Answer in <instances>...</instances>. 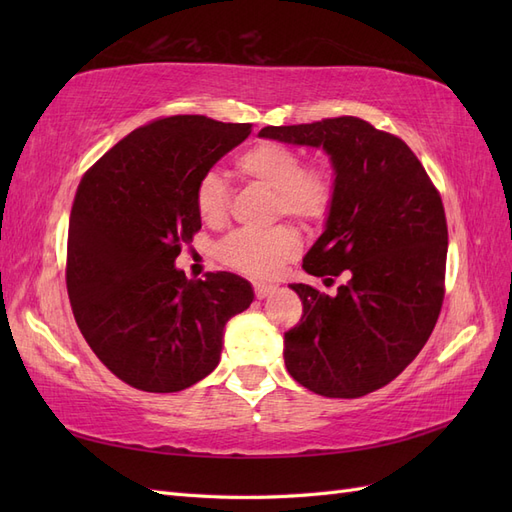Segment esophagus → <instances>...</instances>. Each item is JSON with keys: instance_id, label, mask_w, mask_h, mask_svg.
<instances>
[{"instance_id": "obj_1", "label": "esophagus", "mask_w": 512, "mask_h": 512, "mask_svg": "<svg viewBox=\"0 0 512 512\" xmlns=\"http://www.w3.org/2000/svg\"><path fill=\"white\" fill-rule=\"evenodd\" d=\"M275 288L277 286H273V284H254V292H256L258 299H267L269 294L275 292Z\"/></svg>"}]
</instances>
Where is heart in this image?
<instances>
[{
	"label": "heart",
	"mask_w": 512,
	"mask_h": 512,
	"mask_svg": "<svg viewBox=\"0 0 512 512\" xmlns=\"http://www.w3.org/2000/svg\"><path fill=\"white\" fill-rule=\"evenodd\" d=\"M297 151L282 143L262 141L239 153L237 170L262 188L273 190L275 213L299 222H318L333 203V177L324 166L301 168ZM196 211L209 226H220L228 215V188L224 179L209 170L196 183ZM297 232L288 226L269 230H235L220 243L218 256L243 275L271 277L299 252Z\"/></svg>",
	"instance_id": "b5f03b06"
}]
</instances>
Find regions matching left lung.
Listing matches in <instances>:
<instances>
[{
  "mask_svg": "<svg viewBox=\"0 0 512 512\" xmlns=\"http://www.w3.org/2000/svg\"><path fill=\"white\" fill-rule=\"evenodd\" d=\"M258 136L322 149L333 168V203L303 269L346 282L333 297L290 284L303 318L284 335L286 369L324 397L382 389L416 359L440 314L448 250L440 194L401 138L359 117L267 126Z\"/></svg>",
  "mask_w": 512,
  "mask_h": 512,
  "instance_id": "1",
  "label": "left lung"
}]
</instances>
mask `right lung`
Instances as JSON below:
<instances>
[{
	"instance_id": "right-lung-1",
	"label": "right lung",
	"mask_w": 512,
	"mask_h": 512,
	"mask_svg": "<svg viewBox=\"0 0 512 512\" xmlns=\"http://www.w3.org/2000/svg\"><path fill=\"white\" fill-rule=\"evenodd\" d=\"M252 123L175 115L130 132L87 170L68 228V297L89 348L134 389L209 376L226 322L254 301L235 273L188 280L175 260L200 230L196 183Z\"/></svg>"
}]
</instances>
